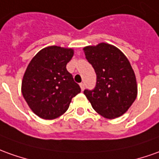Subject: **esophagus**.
Masks as SVG:
<instances>
[{
    "instance_id": "34e87169",
    "label": "esophagus",
    "mask_w": 159,
    "mask_h": 159,
    "mask_svg": "<svg viewBox=\"0 0 159 159\" xmlns=\"http://www.w3.org/2000/svg\"><path fill=\"white\" fill-rule=\"evenodd\" d=\"M80 88H81V91H84V89H85V84H84V83H80Z\"/></svg>"
}]
</instances>
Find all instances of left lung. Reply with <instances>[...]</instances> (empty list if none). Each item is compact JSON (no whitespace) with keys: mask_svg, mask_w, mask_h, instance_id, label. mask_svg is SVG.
<instances>
[{"mask_svg":"<svg viewBox=\"0 0 159 159\" xmlns=\"http://www.w3.org/2000/svg\"><path fill=\"white\" fill-rule=\"evenodd\" d=\"M86 60L97 75L93 90L84 94L95 111L107 119H115L124 114L136 99L135 73L132 66L119 49L107 43L86 47Z\"/></svg>","mask_w":159,"mask_h":159,"instance_id":"8db88e82","label":"left lung"}]
</instances>
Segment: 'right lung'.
I'll use <instances>...</instances> for the list:
<instances>
[{
  "mask_svg": "<svg viewBox=\"0 0 159 159\" xmlns=\"http://www.w3.org/2000/svg\"><path fill=\"white\" fill-rule=\"evenodd\" d=\"M73 50L57 46L46 48L32 59L23 76L21 93L37 116L53 119L65 113L80 87L66 70Z\"/></svg>",
  "mask_w": 159,
  "mask_h": 159,
  "instance_id": "1",
  "label": "right lung"
}]
</instances>
